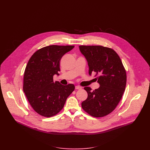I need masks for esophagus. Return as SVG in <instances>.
I'll use <instances>...</instances> for the list:
<instances>
[{
	"label": "esophagus",
	"mask_w": 150,
	"mask_h": 150,
	"mask_svg": "<svg viewBox=\"0 0 150 150\" xmlns=\"http://www.w3.org/2000/svg\"><path fill=\"white\" fill-rule=\"evenodd\" d=\"M75 88H76V89H81L82 88V87L80 86H75Z\"/></svg>",
	"instance_id": "esophagus-1"
}]
</instances>
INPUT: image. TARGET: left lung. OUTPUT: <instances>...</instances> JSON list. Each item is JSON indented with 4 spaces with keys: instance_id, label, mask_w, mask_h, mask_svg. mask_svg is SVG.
Wrapping results in <instances>:
<instances>
[{
    "instance_id": "1",
    "label": "left lung",
    "mask_w": 150,
    "mask_h": 150,
    "mask_svg": "<svg viewBox=\"0 0 150 150\" xmlns=\"http://www.w3.org/2000/svg\"><path fill=\"white\" fill-rule=\"evenodd\" d=\"M89 66V74L95 73L99 88L92 91L84 87L88 98L81 103L83 109L94 117L111 113L118 105L125 91L127 73L117 53L102 45H80Z\"/></svg>"
}]
</instances>
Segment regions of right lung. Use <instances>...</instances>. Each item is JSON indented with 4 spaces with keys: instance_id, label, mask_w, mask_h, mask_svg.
<instances>
[{
    "instance_id": "obj_1",
    "label": "right lung",
    "mask_w": 150,
    "mask_h": 150,
    "mask_svg": "<svg viewBox=\"0 0 150 150\" xmlns=\"http://www.w3.org/2000/svg\"><path fill=\"white\" fill-rule=\"evenodd\" d=\"M74 47L58 45L44 47L32 55L26 66L23 91L33 109L43 117L57 115L75 89L72 84L63 86L53 80L54 74L59 75L62 57Z\"/></svg>"
}]
</instances>
